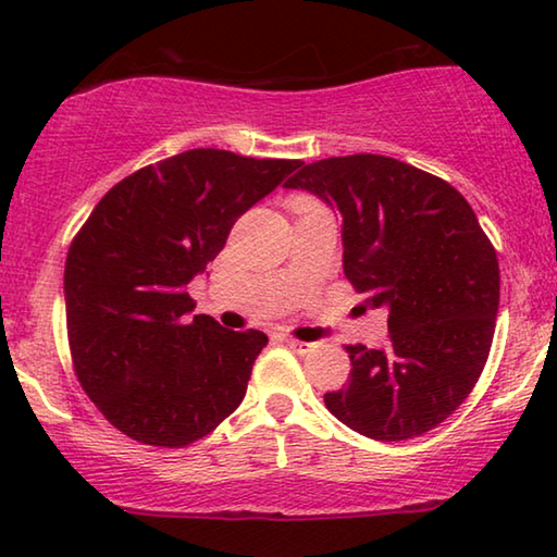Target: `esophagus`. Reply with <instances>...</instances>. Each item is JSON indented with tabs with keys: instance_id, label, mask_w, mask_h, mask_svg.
Returning <instances> with one entry per match:
<instances>
[{
	"instance_id": "34e87169",
	"label": "esophagus",
	"mask_w": 557,
	"mask_h": 557,
	"mask_svg": "<svg viewBox=\"0 0 557 557\" xmlns=\"http://www.w3.org/2000/svg\"><path fill=\"white\" fill-rule=\"evenodd\" d=\"M282 342H285V344L292 348V351L299 354V356H305V354L312 351V344H307V342H297V338H282Z\"/></svg>"
}]
</instances>
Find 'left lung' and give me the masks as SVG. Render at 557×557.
<instances>
[{"instance_id":"1","label":"left lung","mask_w":557,"mask_h":557,"mask_svg":"<svg viewBox=\"0 0 557 557\" xmlns=\"http://www.w3.org/2000/svg\"><path fill=\"white\" fill-rule=\"evenodd\" d=\"M342 213L344 275L366 307L388 309V344L346 346L351 373L329 412L398 442L447 420L494 342L498 260L455 186L381 154L329 157L287 178Z\"/></svg>"}]
</instances>
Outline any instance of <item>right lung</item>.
<instances>
[{
	"mask_svg": "<svg viewBox=\"0 0 557 557\" xmlns=\"http://www.w3.org/2000/svg\"><path fill=\"white\" fill-rule=\"evenodd\" d=\"M188 149L102 196L65 258V326L83 391L122 435L186 447L238 408L268 336L196 314L191 282L233 223L299 169Z\"/></svg>",
	"mask_w": 557,
	"mask_h": 557,
	"instance_id": "obj_1",
	"label": "right lung"
}]
</instances>
